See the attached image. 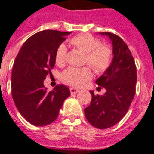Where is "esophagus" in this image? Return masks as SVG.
Listing matches in <instances>:
<instances>
[{
  "label": "esophagus",
  "instance_id": "esophagus-1",
  "mask_svg": "<svg viewBox=\"0 0 154 154\" xmlns=\"http://www.w3.org/2000/svg\"><path fill=\"white\" fill-rule=\"evenodd\" d=\"M80 92V89L74 88H70V93L71 94H77Z\"/></svg>",
  "mask_w": 154,
  "mask_h": 154
}]
</instances>
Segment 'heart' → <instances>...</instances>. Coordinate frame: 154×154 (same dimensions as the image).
I'll list each match as a JSON object with an SVG mask.
<instances>
[{
  "mask_svg": "<svg viewBox=\"0 0 154 154\" xmlns=\"http://www.w3.org/2000/svg\"><path fill=\"white\" fill-rule=\"evenodd\" d=\"M70 42L87 54L85 63L88 64L96 73H104L111 65L112 60V49L106 43L88 34H82L70 39ZM67 48L65 44H60L55 51V62L58 65H63L66 60ZM92 77L88 67H68L61 74V79L65 83L81 87Z\"/></svg>",
  "mask_w": 154,
  "mask_h": 154,
  "instance_id": "1",
  "label": "heart"
}]
</instances>
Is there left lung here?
<instances>
[{"label": "left lung", "mask_w": 154, "mask_h": 154, "mask_svg": "<svg viewBox=\"0 0 154 154\" xmlns=\"http://www.w3.org/2000/svg\"><path fill=\"white\" fill-rule=\"evenodd\" d=\"M107 36L112 45V60L110 66L96 80L106 88L103 95L92 94L91 103L85 108L89 123L99 129L116 125L128 111L135 95L137 72L134 60L124 41L109 32L99 33Z\"/></svg>", "instance_id": "8db88e82"}]
</instances>
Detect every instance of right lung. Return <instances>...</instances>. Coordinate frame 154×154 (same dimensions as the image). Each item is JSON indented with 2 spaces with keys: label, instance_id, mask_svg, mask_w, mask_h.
<instances>
[{
  "label": "right lung",
  "instance_id": "right-lung-1",
  "mask_svg": "<svg viewBox=\"0 0 154 154\" xmlns=\"http://www.w3.org/2000/svg\"><path fill=\"white\" fill-rule=\"evenodd\" d=\"M71 32L44 30L27 39L15 58L12 97L19 112L34 126H48L57 119L70 90L57 85L48 92L44 80L55 65V51Z\"/></svg>",
  "mask_w": 154,
  "mask_h": 154
}]
</instances>
